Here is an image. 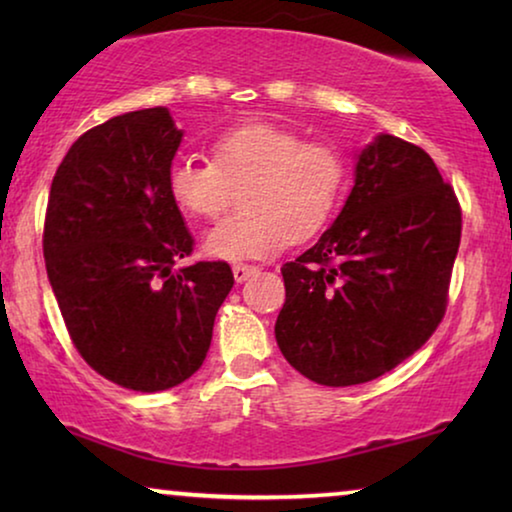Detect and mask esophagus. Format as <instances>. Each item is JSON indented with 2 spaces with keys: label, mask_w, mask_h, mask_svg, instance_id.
Segmentation results:
<instances>
[{
  "label": "esophagus",
  "mask_w": 512,
  "mask_h": 512,
  "mask_svg": "<svg viewBox=\"0 0 512 512\" xmlns=\"http://www.w3.org/2000/svg\"><path fill=\"white\" fill-rule=\"evenodd\" d=\"M258 268L256 265H247V263H235L233 265V277H235V282L237 284H242L244 279H249L251 275H254Z\"/></svg>",
  "instance_id": "1"
}]
</instances>
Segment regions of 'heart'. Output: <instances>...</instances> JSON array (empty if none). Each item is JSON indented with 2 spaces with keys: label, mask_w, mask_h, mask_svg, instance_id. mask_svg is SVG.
I'll list each match as a JSON object with an SVG mask.
<instances>
[{
  "label": "heart",
  "mask_w": 512,
  "mask_h": 512,
  "mask_svg": "<svg viewBox=\"0 0 512 512\" xmlns=\"http://www.w3.org/2000/svg\"><path fill=\"white\" fill-rule=\"evenodd\" d=\"M347 184L338 146L265 121L233 125L212 139L209 160L179 158L167 170L170 198L195 219H216L240 191V212L202 242L207 256L223 261L268 258L310 240L338 212Z\"/></svg>",
  "instance_id": "heart-1"
}]
</instances>
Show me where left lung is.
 Wrapping results in <instances>:
<instances>
[{"label":"left lung","mask_w":512,"mask_h":512,"mask_svg":"<svg viewBox=\"0 0 512 512\" xmlns=\"http://www.w3.org/2000/svg\"><path fill=\"white\" fill-rule=\"evenodd\" d=\"M459 242V200L429 153L377 137L333 226L284 263V359L326 387L389 373L443 321Z\"/></svg>","instance_id":"left-lung-1"}]
</instances>
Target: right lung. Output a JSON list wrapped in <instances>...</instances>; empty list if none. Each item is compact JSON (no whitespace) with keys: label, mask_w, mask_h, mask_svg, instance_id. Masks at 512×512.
Returning <instances> with one entry per match:
<instances>
[{"label":"right lung","mask_w":512,"mask_h":512,"mask_svg":"<svg viewBox=\"0 0 512 512\" xmlns=\"http://www.w3.org/2000/svg\"><path fill=\"white\" fill-rule=\"evenodd\" d=\"M181 144L170 111L114 116L76 139L55 172L44 258L76 352L132 391H163L205 361L216 312L233 289L226 261H198L167 191Z\"/></svg>","instance_id":"obj_1"}]
</instances>
